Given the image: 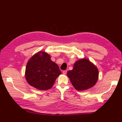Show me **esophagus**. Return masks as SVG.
I'll use <instances>...</instances> for the list:
<instances>
[{
  "label": "esophagus",
  "mask_w": 122,
  "mask_h": 122,
  "mask_svg": "<svg viewBox=\"0 0 122 122\" xmlns=\"http://www.w3.org/2000/svg\"><path fill=\"white\" fill-rule=\"evenodd\" d=\"M66 72H67V71H66V70H64V71H62V73H63V74H66Z\"/></svg>",
  "instance_id": "34e87169"
}]
</instances>
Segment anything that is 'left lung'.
Masks as SVG:
<instances>
[{
	"label": "left lung",
	"instance_id": "8db88e82",
	"mask_svg": "<svg viewBox=\"0 0 122 122\" xmlns=\"http://www.w3.org/2000/svg\"><path fill=\"white\" fill-rule=\"evenodd\" d=\"M67 76L75 89L81 91L94 86L98 79V70L89 59L83 58L74 63L73 69L68 72Z\"/></svg>",
	"mask_w": 122,
	"mask_h": 122
}]
</instances>
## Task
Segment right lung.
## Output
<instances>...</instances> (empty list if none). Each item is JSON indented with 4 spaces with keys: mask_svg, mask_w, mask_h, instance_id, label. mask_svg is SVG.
<instances>
[{
    "mask_svg": "<svg viewBox=\"0 0 122 122\" xmlns=\"http://www.w3.org/2000/svg\"><path fill=\"white\" fill-rule=\"evenodd\" d=\"M61 74L58 64L51 60L45 51H40L31 57L25 71L27 82L39 90L50 89Z\"/></svg>",
    "mask_w": 122,
    "mask_h": 122,
    "instance_id": "obj_1",
    "label": "right lung"
}]
</instances>
